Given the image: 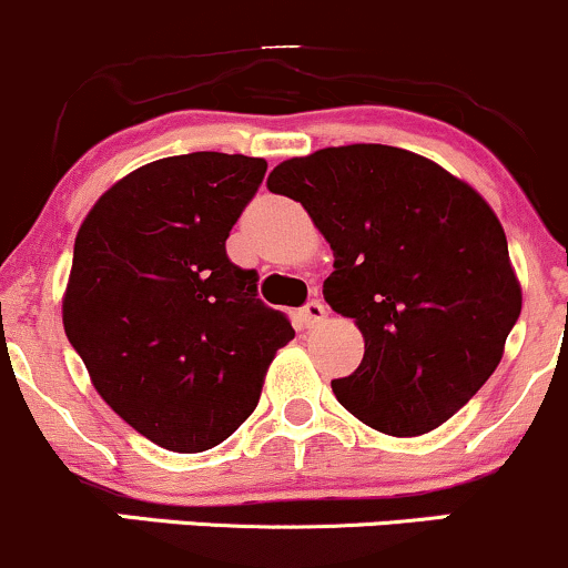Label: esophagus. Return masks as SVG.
<instances>
[{"mask_svg": "<svg viewBox=\"0 0 568 568\" xmlns=\"http://www.w3.org/2000/svg\"><path fill=\"white\" fill-rule=\"evenodd\" d=\"M298 317H302L304 326L313 328V326H317V323L323 321V317H326V307H323V302H317V298H313V302H307L302 310H298Z\"/></svg>", "mask_w": 568, "mask_h": 568, "instance_id": "esophagus-1", "label": "esophagus"}]
</instances>
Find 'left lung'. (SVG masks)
Masks as SVG:
<instances>
[{"mask_svg":"<svg viewBox=\"0 0 568 568\" xmlns=\"http://www.w3.org/2000/svg\"><path fill=\"white\" fill-rule=\"evenodd\" d=\"M266 185L326 236L323 298L364 334L358 369L332 379L336 402L390 436L456 415L496 372L523 304L488 202L390 145L323 148L277 164Z\"/></svg>","mask_w":568,"mask_h":568,"instance_id":"left-lung-1","label":"left lung"}]
</instances>
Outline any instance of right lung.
Wrapping results in <instances>:
<instances>
[{
	"label": "right lung",
	"mask_w": 568,
	"mask_h": 568,
	"mask_svg": "<svg viewBox=\"0 0 568 568\" xmlns=\"http://www.w3.org/2000/svg\"><path fill=\"white\" fill-rule=\"evenodd\" d=\"M266 161L159 159L99 196L74 240L67 339L93 388L134 432L172 453L229 439L258 404L288 317L226 255Z\"/></svg>",
	"instance_id": "add662e5"
}]
</instances>
